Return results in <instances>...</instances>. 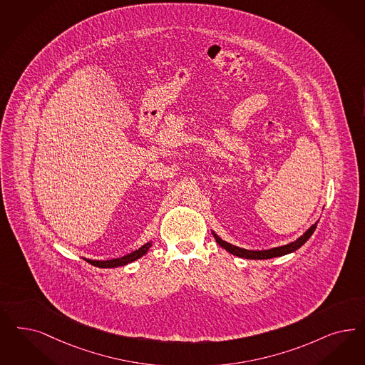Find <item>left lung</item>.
Returning a JSON list of instances; mask_svg holds the SVG:
<instances>
[{
	"mask_svg": "<svg viewBox=\"0 0 365 365\" xmlns=\"http://www.w3.org/2000/svg\"><path fill=\"white\" fill-rule=\"evenodd\" d=\"M317 223L313 224V225L306 231L304 235L301 236V237H298L295 242H292L290 245H286V246H282V247L263 250V251H252V250H245V248L236 247V246H232V245H230V243L222 240L215 232H212V235L216 239V242H217L219 246H222L224 250H227L228 252H231L232 255H236V257H239V258L271 259L275 258V257H282V255L290 254V252H294L295 250H298L301 246H304L306 242H307V239L313 235V232L316 231Z\"/></svg>",
	"mask_w": 365,
	"mask_h": 365,
	"instance_id": "obj_1",
	"label": "left lung"
}]
</instances>
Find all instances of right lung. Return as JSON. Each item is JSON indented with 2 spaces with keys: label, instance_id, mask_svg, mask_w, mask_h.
Returning a JSON list of instances; mask_svg holds the SVG:
<instances>
[{
  "label": "right lung",
  "instance_id": "add662e5",
  "mask_svg": "<svg viewBox=\"0 0 365 365\" xmlns=\"http://www.w3.org/2000/svg\"><path fill=\"white\" fill-rule=\"evenodd\" d=\"M150 246H152V243L149 242V243L143 245L141 248L133 251L131 254H128V255H125L122 258L110 259V260H91V259H86V260L90 264L96 266V267H101V269H111V267H118V266H125L128 263H131V262L141 258L142 255H145L148 252V250L150 248Z\"/></svg>",
  "mask_w": 365,
  "mask_h": 365
}]
</instances>
